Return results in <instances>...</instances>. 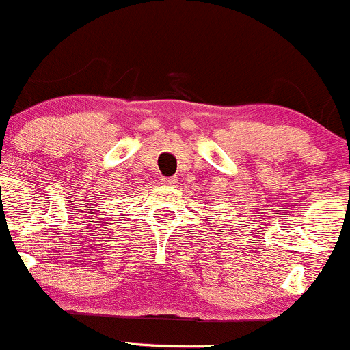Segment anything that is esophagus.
Masks as SVG:
<instances>
[{"label":"esophagus","instance_id":"obj_1","mask_svg":"<svg viewBox=\"0 0 350 350\" xmlns=\"http://www.w3.org/2000/svg\"><path fill=\"white\" fill-rule=\"evenodd\" d=\"M161 184H164V186H172V184H176V179L174 178H163Z\"/></svg>","mask_w":350,"mask_h":350}]
</instances>
